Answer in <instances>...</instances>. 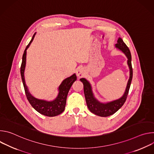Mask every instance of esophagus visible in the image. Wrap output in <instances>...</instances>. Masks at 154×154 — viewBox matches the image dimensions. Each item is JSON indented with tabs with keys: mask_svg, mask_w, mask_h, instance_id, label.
I'll return each mask as SVG.
<instances>
[{
	"mask_svg": "<svg viewBox=\"0 0 154 154\" xmlns=\"http://www.w3.org/2000/svg\"><path fill=\"white\" fill-rule=\"evenodd\" d=\"M76 74H77V77H83V75H84V74H85V71L83 70V69H82V68H80V69H79L78 70H77V72H76Z\"/></svg>",
	"mask_w": 154,
	"mask_h": 154,
	"instance_id": "1",
	"label": "esophagus"
}]
</instances>
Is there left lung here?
<instances>
[{"instance_id": "left-lung-1", "label": "left lung", "mask_w": 154, "mask_h": 154, "mask_svg": "<svg viewBox=\"0 0 154 154\" xmlns=\"http://www.w3.org/2000/svg\"><path fill=\"white\" fill-rule=\"evenodd\" d=\"M115 48L122 51L127 58V64L130 71V76L125 90L124 94L120 98L106 103L101 102L95 97L92 90L91 85L89 81H88L85 78H82L80 79V80L83 84L84 94L88 108L91 113L101 117H107L112 115L122 107L126 100L131 82L132 80L133 69L132 67H131V57L128 48L127 46L121 38H118L117 43L115 45Z\"/></svg>"}]
</instances>
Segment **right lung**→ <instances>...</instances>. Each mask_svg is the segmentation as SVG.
I'll return each mask as SVG.
<instances>
[{
	"mask_svg": "<svg viewBox=\"0 0 154 154\" xmlns=\"http://www.w3.org/2000/svg\"><path fill=\"white\" fill-rule=\"evenodd\" d=\"M35 35L36 33L33 35L31 41L27 46L23 56V61H22L20 67V74L22 80H23L27 98L32 107L36 111H37L41 115L49 117H53L61 114L64 110L68 92L73 83L77 80V76L75 74H74L71 76L67 77L66 79L63 80L61 83L58 86V94L57 97L53 100L48 101L46 100L39 99L33 96L29 92L28 87L26 85L24 77V72L26 65L27 50L30 46L31 43L32 42L35 36Z\"/></svg>",
	"mask_w": 154,
	"mask_h": 154,
	"instance_id": "obj_1",
	"label": "right lung"
}]
</instances>
